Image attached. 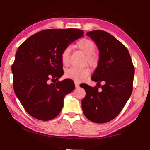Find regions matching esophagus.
I'll use <instances>...</instances> for the list:
<instances>
[{
  "mask_svg": "<svg viewBox=\"0 0 150 150\" xmlns=\"http://www.w3.org/2000/svg\"><path fill=\"white\" fill-rule=\"evenodd\" d=\"M75 87H76V88H79V84L78 83L75 82Z\"/></svg>",
  "mask_w": 150,
  "mask_h": 150,
  "instance_id": "1",
  "label": "esophagus"
}]
</instances>
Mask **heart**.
Here are the masks:
<instances>
[{"instance_id": "b5f03b06", "label": "heart", "mask_w": 150, "mask_h": 150, "mask_svg": "<svg viewBox=\"0 0 150 150\" xmlns=\"http://www.w3.org/2000/svg\"><path fill=\"white\" fill-rule=\"evenodd\" d=\"M77 47L84 53L86 55V62L87 63L93 65L96 62V57L94 54L95 50V44L93 41L88 39H81L77 43ZM71 47L67 46L62 53V61L63 65H67L69 62V56ZM90 74V70L87 68L71 67L65 71V76L75 81H81L85 79Z\"/></svg>"}]
</instances>
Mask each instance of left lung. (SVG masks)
Returning a JSON list of instances; mask_svg holds the SVG:
<instances>
[{"instance_id": "left-lung-1", "label": "left lung", "mask_w": 150, "mask_h": 150, "mask_svg": "<svg viewBox=\"0 0 150 150\" xmlns=\"http://www.w3.org/2000/svg\"><path fill=\"white\" fill-rule=\"evenodd\" d=\"M99 50L98 66L91 77L96 87L80 85L86 91L82 109L88 120L106 123L122 110L132 92L134 67L128 50L120 42L103 30L88 32ZM103 82L104 85L100 86ZM100 86L101 89L98 91Z\"/></svg>"}]
</instances>
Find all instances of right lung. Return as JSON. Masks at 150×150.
Masks as SVG:
<instances>
[{"mask_svg": "<svg viewBox=\"0 0 150 150\" xmlns=\"http://www.w3.org/2000/svg\"><path fill=\"white\" fill-rule=\"evenodd\" d=\"M79 29H48L28 38L20 45L12 66L15 94L32 117L50 120L59 115L66 95L74 90L71 79L49 83L63 75L62 53L83 36Z\"/></svg>", "mask_w": 150, "mask_h": 150, "instance_id": "right-lung-1", "label": "right lung"}]
</instances>
